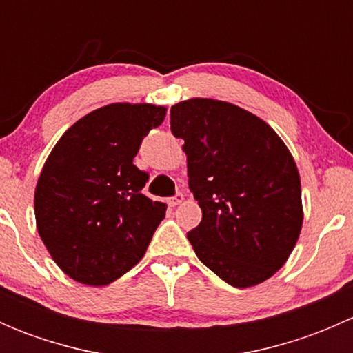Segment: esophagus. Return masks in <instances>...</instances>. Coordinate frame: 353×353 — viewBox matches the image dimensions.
<instances>
[{"label":"esophagus","mask_w":353,"mask_h":353,"mask_svg":"<svg viewBox=\"0 0 353 353\" xmlns=\"http://www.w3.org/2000/svg\"><path fill=\"white\" fill-rule=\"evenodd\" d=\"M183 201H184V194H181V193H177L176 196L167 199V203H169L170 206H177V205H179V203H183Z\"/></svg>","instance_id":"34e87169"}]
</instances>
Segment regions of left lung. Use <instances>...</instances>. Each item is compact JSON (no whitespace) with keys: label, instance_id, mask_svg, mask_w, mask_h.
Listing matches in <instances>:
<instances>
[{"label":"left lung","instance_id":"8db88e82","mask_svg":"<svg viewBox=\"0 0 353 353\" xmlns=\"http://www.w3.org/2000/svg\"><path fill=\"white\" fill-rule=\"evenodd\" d=\"M188 184L203 212L188 232L199 261L237 288L275 275L302 227L301 177L279 134L254 114L213 99L170 109Z\"/></svg>","mask_w":353,"mask_h":353}]
</instances>
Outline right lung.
<instances>
[{"label": "right lung", "instance_id": "right-lung-1", "mask_svg": "<svg viewBox=\"0 0 353 353\" xmlns=\"http://www.w3.org/2000/svg\"><path fill=\"white\" fill-rule=\"evenodd\" d=\"M165 108L109 104L78 119L42 167L34 196L39 236L56 265L85 285H108L147 251L167 206L141 190L133 163Z\"/></svg>", "mask_w": 353, "mask_h": 353}]
</instances>
